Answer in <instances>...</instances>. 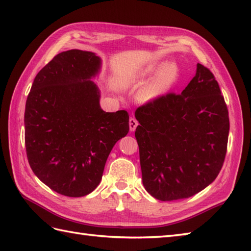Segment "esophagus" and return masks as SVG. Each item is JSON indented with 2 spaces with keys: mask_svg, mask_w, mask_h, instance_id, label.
<instances>
[{
  "mask_svg": "<svg viewBox=\"0 0 251 251\" xmlns=\"http://www.w3.org/2000/svg\"><path fill=\"white\" fill-rule=\"evenodd\" d=\"M138 126V121L135 119V117H131L129 120V129L130 131H135Z\"/></svg>",
  "mask_w": 251,
  "mask_h": 251,
  "instance_id": "1",
  "label": "esophagus"
}]
</instances>
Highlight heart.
I'll return each mask as SVG.
<instances>
[{"mask_svg": "<svg viewBox=\"0 0 251 251\" xmlns=\"http://www.w3.org/2000/svg\"><path fill=\"white\" fill-rule=\"evenodd\" d=\"M150 75L156 76L140 92L139 97L143 101L155 99L166 92L176 77V70L173 65L164 63V65L149 69L143 73V76Z\"/></svg>", "mask_w": 251, "mask_h": 251, "instance_id": "1", "label": "heart"}]
</instances>
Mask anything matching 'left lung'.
Segmentation results:
<instances>
[{"mask_svg": "<svg viewBox=\"0 0 251 251\" xmlns=\"http://www.w3.org/2000/svg\"><path fill=\"white\" fill-rule=\"evenodd\" d=\"M135 116L142 182L156 200L188 199L219 175L230 121L219 84L197 63L181 94L168 93L139 106Z\"/></svg>", "mask_w": 251, "mask_h": 251, "instance_id": "1", "label": "left lung"}]
</instances>
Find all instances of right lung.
Instances as JSON below:
<instances>
[{
  "label": "right lung",
  "instance_id": "obj_1",
  "mask_svg": "<svg viewBox=\"0 0 251 251\" xmlns=\"http://www.w3.org/2000/svg\"><path fill=\"white\" fill-rule=\"evenodd\" d=\"M100 66L92 51H62L36 74L26 98L30 167L65 196H85L97 188L112 148L129 131L127 111L100 108V92L90 81Z\"/></svg>",
  "mask_w": 251,
  "mask_h": 251
}]
</instances>
